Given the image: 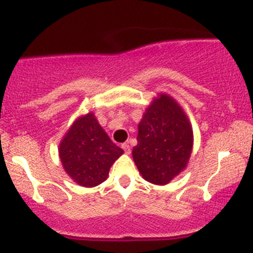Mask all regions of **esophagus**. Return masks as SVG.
<instances>
[{
	"mask_svg": "<svg viewBox=\"0 0 253 253\" xmlns=\"http://www.w3.org/2000/svg\"><path fill=\"white\" fill-rule=\"evenodd\" d=\"M121 148L124 149V152L126 153V154H130V147L128 143H123V145H121Z\"/></svg>",
	"mask_w": 253,
	"mask_h": 253,
	"instance_id": "1",
	"label": "esophagus"
}]
</instances>
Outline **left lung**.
I'll use <instances>...</instances> for the list:
<instances>
[{
  "label": "left lung",
  "mask_w": 253,
  "mask_h": 253,
  "mask_svg": "<svg viewBox=\"0 0 253 253\" xmlns=\"http://www.w3.org/2000/svg\"><path fill=\"white\" fill-rule=\"evenodd\" d=\"M136 139L134 162L150 183L167 184L189 161L193 130L183 111L167 94L147 108Z\"/></svg>",
  "instance_id": "left-lung-1"
}]
</instances>
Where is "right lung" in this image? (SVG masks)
Here are the masks:
<instances>
[{
  "label": "right lung",
  "mask_w": 253,
  "mask_h": 253,
  "mask_svg": "<svg viewBox=\"0 0 253 253\" xmlns=\"http://www.w3.org/2000/svg\"><path fill=\"white\" fill-rule=\"evenodd\" d=\"M92 113L79 118L59 145L63 167L83 187H94L107 178L113 162L123 154Z\"/></svg>",
  "instance_id": "obj_1"
}]
</instances>
